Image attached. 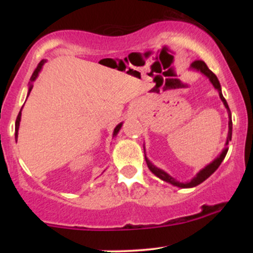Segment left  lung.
Masks as SVG:
<instances>
[{
	"mask_svg": "<svg viewBox=\"0 0 253 253\" xmlns=\"http://www.w3.org/2000/svg\"><path fill=\"white\" fill-rule=\"evenodd\" d=\"M191 66H193L194 69H196V70L201 71L202 74H205L206 76L210 78L211 82L213 83L214 88L219 90L220 98H221V101L223 102V104H225V107L228 110V117H229V121H228V136H227V143H226V145H228V141L232 139L231 110H229L228 104H227V102H226L225 97H223L222 94H221V86H220L219 80H217V77L215 76V74H213V72H211L210 69H208V66L206 65V63L203 62V60H195V62L191 64ZM227 151H228L227 149L223 150L222 152H221V155L217 157V158L213 162V163H211L210 165H207V167H206L205 169H202L199 173H197L196 177H194V178L191 179L190 182H188V183H179V182H177L175 178H172V177L168 175V173L164 172L163 170L158 169V168H156L152 163H150V161L146 158V157H145V159H146V163H147V167H149V169L152 171V172L155 173L157 177H159V178H161V179H163V181L169 182V183H171V184L176 185V187H179V188H193V187H196V185H199L200 183H202L203 181H206V179H207L208 177H210L211 173H213L214 171H215L217 168L220 167V164H221V162L223 161V158H225V157H226V153H227Z\"/></svg>",
	"mask_w": 253,
	"mask_h": 253,
	"instance_id": "1",
	"label": "left lung"
}]
</instances>
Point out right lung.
Segmentation results:
<instances>
[{
  "instance_id": "1",
  "label": "right lung",
  "mask_w": 253,
  "mask_h": 253,
  "mask_svg": "<svg viewBox=\"0 0 253 253\" xmlns=\"http://www.w3.org/2000/svg\"><path fill=\"white\" fill-rule=\"evenodd\" d=\"M42 64H43V60H42V62H40L39 64H38L37 69H36V70H34L33 74H32L31 81H34V80H36L37 76H38V74H39V71L42 70ZM32 88H33V85H31V86H30V91H28V92H31ZM20 120H21V112L19 113V115H17V118H16V121H15V138H16V139H17V130H19V125H20ZM121 125H123V124H119L118 126L115 127V129H114V135H117V134H118L119 129L121 128Z\"/></svg>"
}]
</instances>
